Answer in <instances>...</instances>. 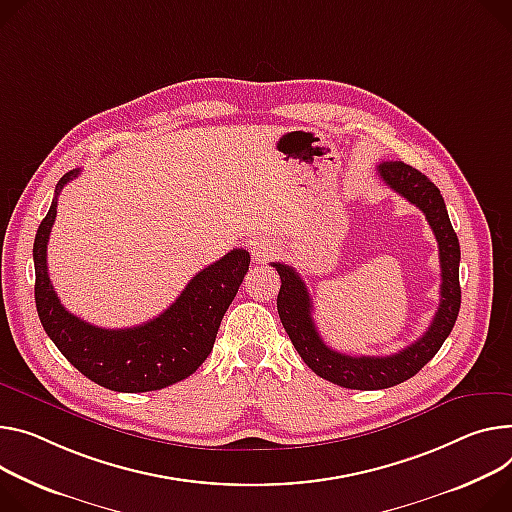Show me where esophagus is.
Returning <instances> with one entry per match:
<instances>
[{"label":"esophagus","mask_w":512,"mask_h":512,"mask_svg":"<svg viewBox=\"0 0 512 512\" xmlns=\"http://www.w3.org/2000/svg\"><path fill=\"white\" fill-rule=\"evenodd\" d=\"M275 253V247L269 239H255L251 243V255H253V261L257 263H263V261H269Z\"/></svg>","instance_id":"obj_1"}]
</instances>
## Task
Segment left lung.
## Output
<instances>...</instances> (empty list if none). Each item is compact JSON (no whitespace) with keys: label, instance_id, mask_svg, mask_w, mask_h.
I'll return each mask as SVG.
<instances>
[{"label":"left lung","instance_id":"left-lung-1","mask_svg":"<svg viewBox=\"0 0 512 512\" xmlns=\"http://www.w3.org/2000/svg\"><path fill=\"white\" fill-rule=\"evenodd\" d=\"M378 175L396 194L423 210L439 243L441 300L431 327L421 339L386 357H353L331 349L316 331L312 300L302 277L286 263H271L282 277V288L277 294V312H280V320L292 339V345L316 376L351 390H384L418 374L449 337L461 304L459 241L439 188L427 175L402 161L380 163Z\"/></svg>","mask_w":512,"mask_h":512}]
</instances>
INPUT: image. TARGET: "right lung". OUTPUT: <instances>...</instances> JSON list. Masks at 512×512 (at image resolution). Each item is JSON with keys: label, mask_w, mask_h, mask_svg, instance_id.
<instances>
[{"label": "right lung", "mask_w": 512, "mask_h": 512, "mask_svg": "<svg viewBox=\"0 0 512 512\" xmlns=\"http://www.w3.org/2000/svg\"><path fill=\"white\" fill-rule=\"evenodd\" d=\"M81 169L65 173L34 239V300L38 318L57 349L85 378L114 392H151L181 382L210 355L220 320L249 269V251L232 249L208 265L157 318L132 329L94 327L61 304L46 267V245L57 218V198Z\"/></svg>", "instance_id": "obj_1"}]
</instances>
